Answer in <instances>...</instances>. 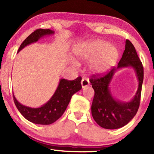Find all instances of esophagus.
I'll use <instances>...</instances> for the list:
<instances>
[{
	"label": "esophagus",
	"instance_id": "obj_1",
	"mask_svg": "<svg viewBox=\"0 0 154 154\" xmlns=\"http://www.w3.org/2000/svg\"><path fill=\"white\" fill-rule=\"evenodd\" d=\"M81 84H82V88H84L85 87H88V85H90V82L89 80L86 78H83L82 80V82H81Z\"/></svg>",
	"mask_w": 154,
	"mask_h": 154
}]
</instances>
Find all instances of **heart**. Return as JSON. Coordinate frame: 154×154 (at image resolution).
I'll return each mask as SVG.
<instances>
[{"label": "heart", "instance_id": "obj_1", "mask_svg": "<svg viewBox=\"0 0 154 154\" xmlns=\"http://www.w3.org/2000/svg\"><path fill=\"white\" fill-rule=\"evenodd\" d=\"M73 53L79 61L91 59L89 69L96 74H102L110 70L116 64L119 57L116 48L102 40L79 44L74 48Z\"/></svg>", "mask_w": 154, "mask_h": 154}]
</instances>
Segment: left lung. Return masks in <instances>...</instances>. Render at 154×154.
<instances>
[{
  "instance_id": "1",
  "label": "left lung",
  "mask_w": 154,
  "mask_h": 154,
  "mask_svg": "<svg viewBox=\"0 0 154 154\" xmlns=\"http://www.w3.org/2000/svg\"><path fill=\"white\" fill-rule=\"evenodd\" d=\"M125 50L118 67L113 68L109 73L98 78L93 75L90 82L94 90L92 104V115L99 126L106 129H118L126 126L137 113L140 105L143 82V67L134 45L129 40L125 41ZM132 67L139 82L134 98L124 102L115 98L110 89V83L119 69Z\"/></svg>"
}]
</instances>
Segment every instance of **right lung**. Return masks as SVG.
<instances>
[{"mask_svg": "<svg viewBox=\"0 0 154 154\" xmlns=\"http://www.w3.org/2000/svg\"><path fill=\"white\" fill-rule=\"evenodd\" d=\"M54 34V31L50 29L35 30L23 41L17 53L25 47L37 42L44 36ZM81 81V77H78L76 79L72 81L60 79L57 89L51 98L46 103L38 108H32L22 105L18 102L13 93L15 105L20 113L29 122L36 124H51L60 118L66 110L72 96L82 89Z\"/></svg>", "mask_w": 154, "mask_h": 154, "instance_id": "add662e5", "label": "right lung"}]
</instances>
